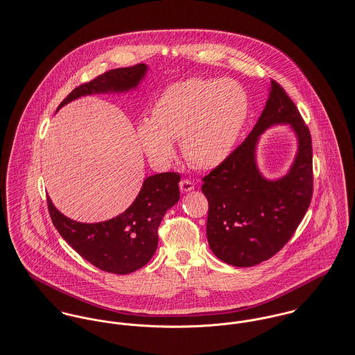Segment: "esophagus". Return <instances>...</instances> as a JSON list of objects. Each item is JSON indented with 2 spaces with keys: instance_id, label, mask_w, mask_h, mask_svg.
I'll return each instance as SVG.
<instances>
[{
  "instance_id": "obj_1",
  "label": "esophagus",
  "mask_w": 355,
  "mask_h": 355,
  "mask_svg": "<svg viewBox=\"0 0 355 355\" xmlns=\"http://www.w3.org/2000/svg\"><path fill=\"white\" fill-rule=\"evenodd\" d=\"M180 189L182 192H191V191L195 189V184L192 181H189V180H182L180 182Z\"/></svg>"
}]
</instances>
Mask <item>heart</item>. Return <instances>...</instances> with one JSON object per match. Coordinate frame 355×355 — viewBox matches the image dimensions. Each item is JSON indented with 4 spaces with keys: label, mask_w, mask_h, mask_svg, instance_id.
I'll return each mask as SVG.
<instances>
[{
    "label": "heart",
    "mask_w": 355,
    "mask_h": 355,
    "mask_svg": "<svg viewBox=\"0 0 355 355\" xmlns=\"http://www.w3.org/2000/svg\"><path fill=\"white\" fill-rule=\"evenodd\" d=\"M248 114L244 89L230 79L191 78L167 86L153 103L150 119H142L137 137L144 153L157 164H167L173 141L189 164L209 170L232 152Z\"/></svg>",
    "instance_id": "heart-1"
}]
</instances>
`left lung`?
I'll return each mask as SVG.
<instances>
[{
  "label": "left lung",
  "mask_w": 355,
  "mask_h": 355,
  "mask_svg": "<svg viewBox=\"0 0 355 355\" xmlns=\"http://www.w3.org/2000/svg\"><path fill=\"white\" fill-rule=\"evenodd\" d=\"M268 92L252 132L203 178L210 248L216 258L237 268L258 265L277 254L303 219L313 195L310 132L277 82L272 80ZM282 124L295 135L297 150L288 170L269 179L259 168L257 145L268 128Z\"/></svg>",
  "instance_id": "left-lung-1"
}]
</instances>
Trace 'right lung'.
I'll use <instances>...</instances> for the list:
<instances>
[{"label": "right lung", "instance_id": "obj_1", "mask_svg": "<svg viewBox=\"0 0 355 355\" xmlns=\"http://www.w3.org/2000/svg\"><path fill=\"white\" fill-rule=\"evenodd\" d=\"M148 72L146 64L107 71L80 85L62 101L58 111L90 94H121L137 90ZM177 173H160L144 180L135 202L119 215L94 223L78 222L60 213L51 198L48 209L60 236L87 262L114 273L129 275L145 266L157 248V227L167 210L180 200Z\"/></svg>", "mask_w": 355, "mask_h": 355}]
</instances>
